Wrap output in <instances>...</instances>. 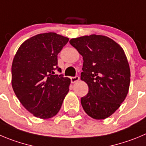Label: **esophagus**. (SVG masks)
Returning <instances> with one entry per match:
<instances>
[{
  "label": "esophagus",
  "instance_id": "esophagus-1",
  "mask_svg": "<svg viewBox=\"0 0 146 146\" xmlns=\"http://www.w3.org/2000/svg\"><path fill=\"white\" fill-rule=\"evenodd\" d=\"M80 78L78 76H75V77H71L70 78V80H71V83L74 84V83L78 82V81H79Z\"/></svg>",
  "mask_w": 146,
  "mask_h": 146
}]
</instances>
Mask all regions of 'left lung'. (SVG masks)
<instances>
[{
	"label": "left lung",
	"mask_w": 146,
	"mask_h": 146,
	"mask_svg": "<svg viewBox=\"0 0 146 146\" xmlns=\"http://www.w3.org/2000/svg\"><path fill=\"white\" fill-rule=\"evenodd\" d=\"M70 44L84 60L81 80L88 93L81 98L85 112L95 119L111 116L126 98L130 83L128 61L122 47L103 35L73 38Z\"/></svg>",
	"instance_id": "8db88e82"
}]
</instances>
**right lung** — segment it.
<instances>
[{
  "instance_id": "obj_1",
  "label": "right lung",
  "mask_w": 146,
  "mask_h": 146,
  "mask_svg": "<svg viewBox=\"0 0 146 146\" xmlns=\"http://www.w3.org/2000/svg\"><path fill=\"white\" fill-rule=\"evenodd\" d=\"M69 38L54 32L39 34L24 41L11 67V85L24 108L40 119H50L60 111L69 92L70 79L54 75L58 54Z\"/></svg>"
}]
</instances>
